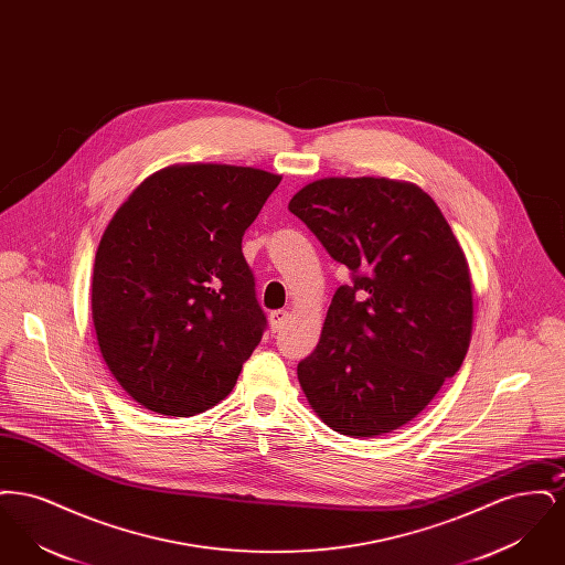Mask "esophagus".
<instances>
[{"instance_id": "esophagus-1", "label": "esophagus", "mask_w": 565, "mask_h": 565, "mask_svg": "<svg viewBox=\"0 0 565 565\" xmlns=\"http://www.w3.org/2000/svg\"><path fill=\"white\" fill-rule=\"evenodd\" d=\"M290 320V311H286V309H277V311H273L270 313V328L277 332V330H281L286 322Z\"/></svg>"}]
</instances>
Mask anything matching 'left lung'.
Listing matches in <instances>:
<instances>
[{
    "mask_svg": "<svg viewBox=\"0 0 565 565\" xmlns=\"http://www.w3.org/2000/svg\"><path fill=\"white\" fill-rule=\"evenodd\" d=\"M288 210L351 270L300 387L328 428L398 430L456 375L472 337L470 269L430 194L387 178H323Z\"/></svg>",
    "mask_w": 565,
    "mask_h": 565,
    "instance_id": "left-lung-1",
    "label": "left lung"
}]
</instances>
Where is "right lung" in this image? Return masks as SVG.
Listing matches in <instances>:
<instances>
[{"instance_id": "obj_1", "label": "right lung", "mask_w": 565, "mask_h": 565, "mask_svg": "<svg viewBox=\"0 0 565 565\" xmlns=\"http://www.w3.org/2000/svg\"><path fill=\"white\" fill-rule=\"evenodd\" d=\"M281 175L171 164L109 220L93 269V323L135 403L190 417L224 401L267 328L242 239Z\"/></svg>"}]
</instances>
